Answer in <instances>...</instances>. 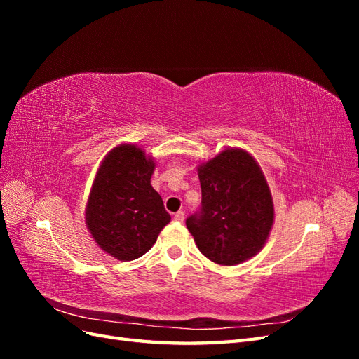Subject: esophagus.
Returning a JSON list of instances; mask_svg holds the SVG:
<instances>
[{
    "label": "esophagus",
    "mask_w": 359,
    "mask_h": 359,
    "mask_svg": "<svg viewBox=\"0 0 359 359\" xmlns=\"http://www.w3.org/2000/svg\"><path fill=\"white\" fill-rule=\"evenodd\" d=\"M184 215H186V214H184V211H178V212L173 214V220H175V222H184Z\"/></svg>",
    "instance_id": "obj_1"
}]
</instances>
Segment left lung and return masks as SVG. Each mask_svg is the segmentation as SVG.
<instances>
[{
  "label": "left lung",
  "instance_id": "obj_1",
  "mask_svg": "<svg viewBox=\"0 0 359 359\" xmlns=\"http://www.w3.org/2000/svg\"><path fill=\"white\" fill-rule=\"evenodd\" d=\"M201 214L186 224L199 252L211 262L233 266L264 248L274 224V202L257 160L244 148L227 147L201 161Z\"/></svg>",
  "mask_w": 359,
  "mask_h": 359
}]
</instances>
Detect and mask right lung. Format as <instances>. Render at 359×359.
Segmentation results:
<instances>
[{"instance_id": "right-lung-1", "label": "right lung", "mask_w": 359, "mask_h": 359, "mask_svg": "<svg viewBox=\"0 0 359 359\" xmlns=\"http://www.w3.org/2000/svg\"><path fill=\"white\" fill-rule=\"evenodd\" d=\"M157 161L136 144H118L102 160L85 205V224L106 255L123 262L144 256L169 222L151 186Z\"/></svg>"}]
</instances>
